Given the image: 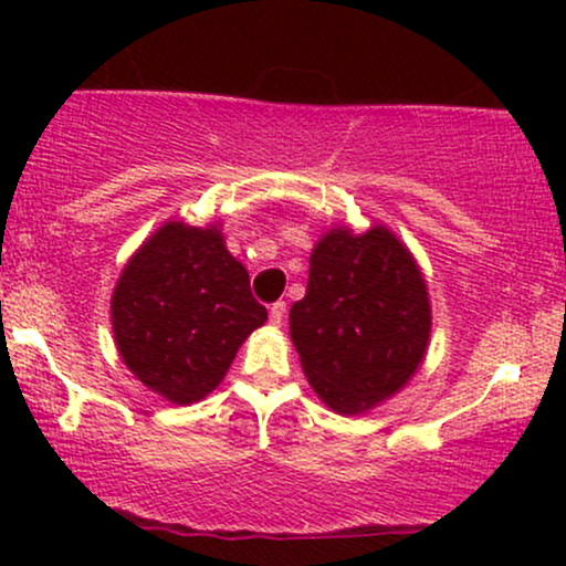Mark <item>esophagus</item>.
Returning a JSON list of instances; mask_svg holds the SVG:
<instances>
[{
  "instance_id": "34e87169",
  "label": "esophagus",
  "mask_w": 566,
  "mask_h": 566,
  "mask_svg": "<svg viewBox=\"0 0 566 566\" xmlns=\"http://www.w3.org/2000/svg\"><path fill=\"white\" fill-rule=\"evenodd\" d=\"M284 314H287V303L284 301H276V303H271V311H269V316H271V324H282L284 322Z\"/></svg>"
}]
</instances>
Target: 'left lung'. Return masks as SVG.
<instances>
[{"instance_id": "left-lung-1", "label": "left lung", "mask_w": 566, "mask_h": 566, "mask_svg": "<svg viewBox=\"0 0 566 566\" xmlns=\"http://www.w3.org/2000/svg\"><path fill=\"white\" fill-rule=\"evenodd\" d=\"M431 305L412 255L386 229L329 231L311 252L290 335L314 391L335 412L388 399L423 361Z\"/></svg>"}]
</instances>
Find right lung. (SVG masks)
<instances>
[{"instance_id": "obj_1", "label": "right lung", "mask_w": 566, "mask_h": 566, "mask_svg": "<svg viewBox=\"0 0 566 566\" xmlns=\"http://www.w3.org/2000/svg\"><path fill=\"white\" fill-rule=\"evenodd\" d=\"M265 316L220 231L186 223L161 226L135 252L112 301L125 365L175 405L210 394Z\"/></svg>"}]
</instances>
